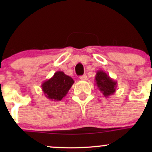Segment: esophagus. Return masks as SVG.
Masks as SVG:
<instances>
[{
    "instance_id": "1",
    "label": "esophagus",
    "mask_w": 152,
    "mask_h": 152,
    "mask_svg": "<svg viewBox=\"0 0 152 152\" xmlns=\"http://www.w3.org/2000/svg\"><path fill=\"white\" fill-rule=\"evenodd\" d=\"M80 79L81 80V81H86L87 80V76L86 75H83V76H80Z\"/></svg>"
}]
</instances>
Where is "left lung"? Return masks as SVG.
I'll list each match as a JSON object with an SVG mask.
<instances>
[{
	"label": "left lung",
	"instance_id": "1",
	"mask_svg": "<svg viewBox=\"0 0 152 152\" xmlns=\"http://www.w3.org/2000/svg\"><path fill=\"white\" fill-rule=\"evenodd\" d=\"M95 85L105 97L110 96L116 92L117 81L111 78L104 71H96L95 76Z\"/></svg>",
	"mask_w": 152,
	"mask_h": 152
}]
</instances>
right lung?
I'll list each match as a JSON object with an SVG mask.
<instances>
[{"instance_id":"1","label":"right lung","mask_w":152,"mask_h":152,"mask_svg":"<svg viewBox=\"0 0 152 152\" xmlns=\"http://www.w3.org/2000/svg\"><path fill=\"white\" fill-rule=\"evenodd\" d=\"M74 81L63 71H56L49 79L43 81L41 88L45 96L49 100L60 102L66 96Z\"/></svg>"}]
</instances>
